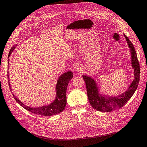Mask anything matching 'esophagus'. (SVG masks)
I'll return each instance as SVG.
<instances>
[{
    "instance_id": "obj_1",
    "label": "esophagus",
    "mask_w": 147,
    "mask_h": 147,
    "mask_svg": "<svg viewBox=\"0 0 147 147\" xmlns=\"http://www.w3.org/2000/svg\"><path fill=\"white\" fill-rule=\"evenodd\" d=\"M74 69L75 71H80L81 70V67L80 65L76 64V65H75L74 67Z\"/></svg>"
}]
</instances>
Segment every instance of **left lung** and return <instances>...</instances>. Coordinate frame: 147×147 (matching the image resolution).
Here are the masks:
<instances>
[{
  "instance_id": "1",
  "label": "left lung",
  "mask_w": 147,
  "mask_h": 147,
  "mask_svg": "<svg viewBox=\"0 0 147 147\" xmlns=\"http://www.w3.org/2000/svg\"><path fill=\"white\" fill-rule=\"evenodd\" d=\"M123 35L129 48L131 55V66L134 71V79L127 91L118 95H106L100 92L99 87L93 78L88 75H82L85 82L89 103L98 111L111 112L122 107L134 95L140 82V68L136 51L128 38L125 34Z\"/></svg>"
}]
</instances>
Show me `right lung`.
Returning a JSON list of instances; mask_svg holds the SVG:
<instances>
[{
    "instance_id": "right-lung-1",
    "label": "right lung",
    "mask_w": 147,
    "mask_h": 147,
    "mask_svg": "<svg viewBox=\"0 0 147 147\" xmlns=\"http://www.w3.org/2000/svg\"><path fill=\"white\" fill-rule=\"evenodd\" d=\"M16 46L17 44L13 45V47L11 48L8 55V58L10 57L11 53H12V52L14 51ZM7 62V64H9V59H8ZM7 78L10 90V91L12 92V89L10 86L9 75L8 72ZM72 78L73 73L71 71L64 72L61 75H60V76L58 79V81L57 82H56L55 86L56 96L55 99L51 104L48 105H45L38 107H31L25 105L23 102H21L18 98H17V97L15 95V94L13 92H12V94L15 100L20 106H22L27 111L33 113V114L47 117L59 114L60 112H62L65 109V108L66 105V89L69 82L72 80Z\"/></svg>"
}]
</instances>
